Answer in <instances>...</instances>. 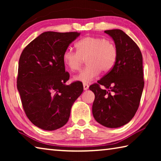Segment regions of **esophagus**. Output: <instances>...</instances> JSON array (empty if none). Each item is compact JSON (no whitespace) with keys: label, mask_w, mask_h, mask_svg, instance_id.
Instances as JSON below:
<instances>
[{"label":"esophagus","mask_w":161,"mask_h":161,"mask_svg":"<svg viewBox=\"0 0 161 161\" xmlns=\"http://www.w3.org/2000/svg\"><path fill=\"white\" fill-rule=\"evenodd\" d=\"M83 88H84V90H87V89H89V85L86 83H84L83 84Z\"/></svg>","instance_id":"obj_1"}]
</instances>
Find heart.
I'll use <instances>...</instances> for the list:
<instances>
[{
    "instance_id": "heart-1",
    "label": "heart",
    "mask_w": 161,
    "mask_h": 161,
    "mask_svg": "<svg viewBox=\"0 0 161 161\" xmlns=\"http://www.w3.org/2000/svg\"><path fill=\"white\" fill-rule=\"evenodd\" d=\"M77 51L67 48L64 52L62 59L65 66L74 72L79 69L86 58V66L76 75L74 80L83 83H89L103 72H108L116 60V46L109 40L96 36H87L76 43Z\"/></svg>"
}]
</instances>
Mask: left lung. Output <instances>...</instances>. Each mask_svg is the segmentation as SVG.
Here are the masks:
<instances>
[{
    "instance_id": "1",
    "label": "left lung",
    "mask_w": 161,
    "mask_h": 161,
    "mask_svg": "<svg viewBox=\"0 0 161 161\" xmlns=\"http://www.w3.org/2000/svg\"><path fill=\"white\" fill-rule=\"evenodd\" d=\"M104 32L114 40L116 60L110 72L89 89L95 95L94 118L102 126L115 129L129 123L139 107L144 86L143 58L138 45L124 31Z\"/></svg>"
}]
</instances>
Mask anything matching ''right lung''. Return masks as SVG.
Here are the masks:
<instances>
[{
  "label": "right lung",
  "instance_id": "1",
  "mask_svg": "<svg viewBox=\"0 0 161 161\" xmlns=\"http://www.w3.org/2000/svg\"><path fill=\"white\" fill-rule=\"evenodd\" d=\"M80 32H45L22 53L17 87L24 111L35 126L54 130L69 120L73 103L83 92L80 81L66 84L69 75L62 59Z\"/></svg>",
  "mask_w": 161,
  "mask_h": 161
}]
</instances>
